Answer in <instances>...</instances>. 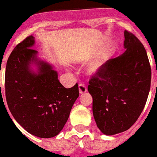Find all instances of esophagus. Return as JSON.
<instances>
[{
    "label": "esophagus",
    "instance_id": "esophagus-1",
    "mask_svg": "<svg viewBox=\"0 0 157 157\" xmlns=\"http://www.w3.org/2000/svg\"><path fill=\"white\" fill-rule=\"evenodd\" d=\"M87 91V87L85 84L81 83L79 84V92L80 94H85Z\"/></svg>",
    "mask_w": 157,
    "mask_h": 157
}]
</instances>
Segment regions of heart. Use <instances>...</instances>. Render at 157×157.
<instances>
[{
    "mask_svg": "<svg viewBox=\"0 0 157 157\" xmlns=\"http://www.w3.org/2000/svg\"><path fill=\"white\" fill-rule=\"evenodd\" d=\"M98 64H97V65H94V66L93 67L91 68V70H92L93 71H95L96 70L98 69Z\"/></svg>",
    "mask_w": 157,
    "mask_h": 157,
    "instance_id": "obj_1",
    "label": "heart"
}]
</instances>
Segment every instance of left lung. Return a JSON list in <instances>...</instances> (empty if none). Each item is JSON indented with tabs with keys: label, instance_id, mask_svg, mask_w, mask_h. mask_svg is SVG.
<instances>
[{
	"label": "left lung",
	"instance_id": "obj_1",
	"mask_svg": "<svg viewBox=\"0 0 157 157\" xmlns=\"http://www.w3.org/2000/svg\"><path fill=\"white\" fill-rule=\"evenodd\" d=\"M124 34V54L107 60L89 81L94 117L107 135L125 131L136 122L151 87V66L144 45L129 31Z\"/></svg>",
	"mask_w": 157,
	"mask_h": 157
}]
</instances>
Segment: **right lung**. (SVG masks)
<instances>
[{
  "mask_svg": "<svg viewBox=\"0 0 157 157\" xmlns=\"http://www.w3.org/2000/svg\"><path fill=\"white\" fill-rule=\"evenodd\" d=\"M34 42L33 36L26 37L9 57L5 76L6 98L11 114L23 129L47 139L63 129L78 98L79 88L76 83L66 89L50 64L38 61L37 51L32 48ZM33 61L39 67L38 74L30 70Z\"/></svg>",
  "mask_w": 157,
  "mask_h": 157,
  "instance_id": "obj_1",
  "label": "right lung"
}]
</instances>
